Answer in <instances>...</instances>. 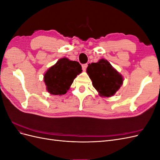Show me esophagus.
Here are the masks:
<instances>
[{"label": "esophagus", "mask_w": 160, "mask_h": 160, "mask_svg": "<svg viewBox=\"0 0 160 160\" xmlns=\"http://www.w3.org/2000/svg\"><path fill=\"white\" fill-rule=\"evenodd\" d=\"M87 67H88V64H83L82 65V69H83V71H85L86 70V69H87Z\"/></svg>", "instance_id": "obj_1"}]
</instances>
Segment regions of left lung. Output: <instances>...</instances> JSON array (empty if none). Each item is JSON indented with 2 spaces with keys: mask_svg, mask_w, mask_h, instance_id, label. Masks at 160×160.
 Returning a JSON list of instances; mask_svg holds the SVG:
<instances>
[{
  "mask_svg": "<svg viewBox=\"0 0 160 160\" xmlns=\"http://www.w3.org/2000/svg\"><path fill=\"white\" fill-rule=\"evenodd\" d=\"M87 72L100 96H113L123 84L122 75L104 59L89 64Z\"/></svg>",
  "mask_w": 160,
  "mask_h": 160,
  "instance_id": "obj_1",
  "label": "left lung"
}]
</instances>
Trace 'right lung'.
Returning a JSON list of instances; mask_svg holds the SVG:
<instances>
[{
  "instance_id": "1",
  "label": "right lung",
  "mask_w": 160,
  "mask_h": 160,
  "mask_svg": "<svg viewBox=\"0 0 160 160\" xmlns=\"http://www.w3.org/2000/svg\"><path fill=\"white\" fill-rule=\"evenodd\" d=\"M81 72L82 67L79 62L70 61L65 57L60 59L44 75L47 91L55 95L65 94L74 79Z\"/></svg>"
}]
</instances>
